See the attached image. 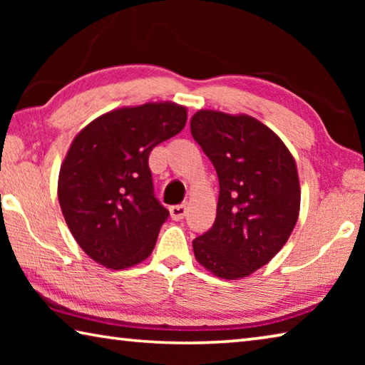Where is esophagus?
I'll return each instance as SVG.
<instances>
[{
  "mask_svg": "<svg viewBox=\"0 0 365 365\" xmlns=\"http://www.w3.org/2000/svg\"><path fill=\"white\" fill-rule=\"evenodd\" d=\"M170 217L174 220H182L185 215H187V205H177L170 206Z\"/></svg>",
  "mask_w": 365,
  "mask_h": 365,
  "instance_id": "34e87169",
  "label": "esophagus"
}]
</instances>
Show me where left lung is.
<instances>
[{"label": "left lung", "instance_id": "obj_1", "mask_svg": "<svg viewBox=\"0 0 365 365\" xmlns=\"http://www.w3.org/2000/svg\"><path fill=\"white\" fill-rule=\"evenodd\" d=\"M191 135L219 177L214 225L193 240L197 262L237 280L279 252L299 212L296 163L277 135L250 115L197 110Z\"/></svg>", "mask_w": 365, "mask_h": 365}]
</instances>
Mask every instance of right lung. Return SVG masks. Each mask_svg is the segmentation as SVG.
I'll return each mask as SVG.
<instances>
[{"instance_id": "1", "label": "right lung", "mask_w": 365, "mask_h": 365, "mask_svg": "<svg viewBox=\"0 0 365 365\" xmlns=\"http://www.w3.org/2000/svg\"><path fill=\"white\" fill-rule=\"evenodd\" d=\"M185 123L183 106L148 103L110 110L73 138L58 196L67 227L93 261L119 270L151 255L169 211L154 196L148 159Z\"/></svg>"}]
</instances>
